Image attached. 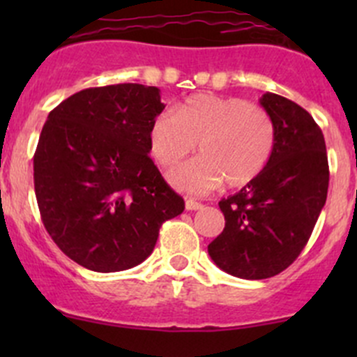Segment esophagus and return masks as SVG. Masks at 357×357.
<instances>
[{
  "label": "esophagus",
  "mask_w": 357,
  "mask_h": 357,
  "mask_svg": "<svg viewBox=\"0 0 357 357\" xmlns=\"http://www.w3.org/2000/svg\"><path fill=\"white\" fill-rule=\"evenodd\" d=\"M185 207H186V211H199V208L204 207V205H202L200 202H197V200H193V199H186Z\"/></svg>",
  "instance_id": "34e87169"
}]
</instances>
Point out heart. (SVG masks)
<instances>
[{"label": "heart", "mask_w": 357, "mask_h": 357, "mask_svg": "<svg viewBox=\"0 0 357 357\" xmlns=\"http://www.w3.org/2000/svg\"><path fill=\"white\" fill-rule=\"evenodd\" d=\"M150 152L158 165L181 164L199 143L202 157L171 174L172 185L202 195L221 186L243 188L262 174L276 145L275 121L261 105L238 96L200 93L176 112H162L150 126Z\"/></svg>", "instance_id": "1"}]
</instances>
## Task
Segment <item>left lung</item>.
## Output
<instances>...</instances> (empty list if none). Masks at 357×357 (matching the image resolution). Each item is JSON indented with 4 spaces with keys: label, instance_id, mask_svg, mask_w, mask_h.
<instances>
[{
    "label": "left lung",
    "instance_id": "1",
    "mask_svg": "<svg viewBox=\"0 0 357 357\" xmlns=\"http://www.w3.org/2000/svg\"><path fill=\"white\" fill-rule=\"evenodd\" d=\"M261 105L275 121V152L255 181L219 202L226 225L207 247L218 268L243 280L271 278L298 257L330 181L325 138L311 114L275 93Z\"/></svg>",
    "mask_w": 357,
    "mask_h": 357
}]
</instances>
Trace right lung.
<instances>
[{
    "instance_id": "add662e5",
    "label": "right lung",
    "mask_w": 357,
    "mask_h": 357,
    "mask_svg": "<svg viewBox=\"0 0 357 357\" xmlns=\"http://www.w3.org/2000/svg\"><path fill=\"white\" fill-rule=\"evenodd\" d=\"M160 89L126 82L88 88L48 115L34 153L43 225L72 261L124 271L153 252L162 222L185 211L150 158Z\"/></svg>"
}]
</instances>
